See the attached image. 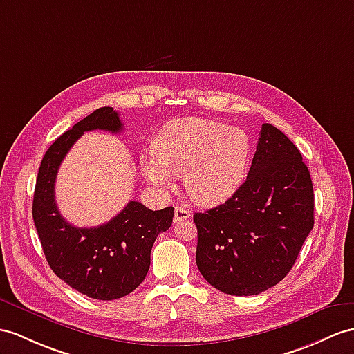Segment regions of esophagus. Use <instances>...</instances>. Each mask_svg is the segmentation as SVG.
Listing matches in <instances>:
<instances>
[{"mask_svg": "<svg viewBox=\"0 0 354 354\" xmlns=\"http://www.w3.org/2000/svg\"><path fill=\"white\" fill-rule=\"evenodd\" d=\"M191 218V212L186 210L185 207H176L174 210V222H182V221H186Z\"/></svg>", "mask_w": 354, "mask_h": 354, "instance_id": "obj_1", "label": "esophagus"}]
</instances>
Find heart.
Returning a JSON list of instances; mask_svg holds the SVG:
<instances>
[{
	"mask_svg": "<svg viewBox=\"0 0 354 354\" xmlns=\"http://www.w3.org/2000/svg\"><path fill=\"white\" fill-rule=\"evenodd\" d=\"M248 135L204 118L172 122L154 141V158L142 162L149 182L160 189L183 176L187 195L198 204L214 205L227 200L242 183L249 156Z\"/></svg>",
	"mask_w": 354,
	"mask_h": 354,
	"instance_id": "heart-1",
	"label": "heart"
}]
</instances>
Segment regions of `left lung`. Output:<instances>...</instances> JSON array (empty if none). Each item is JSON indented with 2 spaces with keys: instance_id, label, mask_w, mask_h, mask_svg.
Segmentation results:
<instances>
[{
  "instance_id": "obj_1",
  "label": "left lung",
  "mask_w": 354,
  "mask_h": 354,
  "mask_svg": "<svg viewBox=\"0 0 354 354\" xmlns=\"http://www.w3.org/2000/svg\"><path fill=\"white\" fill-rule=\"evenodd\" d=\"M194 222L196 266L210 286L232 296L277 286L314 227L313 182L296 145L264 123L243 185Z\"/></svg>"
}]
</instances>
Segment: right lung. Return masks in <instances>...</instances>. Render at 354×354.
<instances>
[{
	"mask_svg": "<svg viewBox=\"0 0 354 354\" xmlns=\"http://www.w3.org/2000/svg\"><path fill=\"white\" fill-rule=\"evenodd\" d=\"M123 129L114 108H99L57 138L41 159L32 200V219L46 261L59 279L97 300H114L132 292L150 269L154 240L167 231L174 209L150 210L129 201L115 218L99 227L77 228L58 212L55 178L59 165L84 132Z\"/></svg>",
	"mask_w": 354,
	"mask_h": 354,
	"instance_id": "obj_1",
	"label": "right lung"
}]
</instances>
